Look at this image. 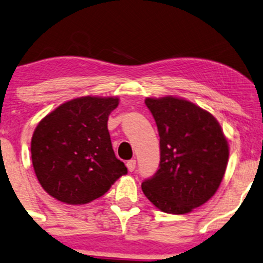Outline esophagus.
Listing matches in <instances>:
<instances>
[{
    "mask_svg": "<svg viewBox=\"0 0 263 263\" xmlns=\"http://www.w3.org/2000/svg\"><path fill=\"white\" fill-rule=\"evenodd\" d=\"M126 166H127L129 172L134 171L136 168V160H135V159H131V160H128L127 162H126Z\"/></svg>",
    "mask_w": 263,
    "mask_h": 263,
    "instance_id": "obj_1",
    "label": "esophagus"
}]
</instances>
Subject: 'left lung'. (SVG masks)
Wrapping results in <instances>:
<instances>
[{"instance_id": "left-lung-1", "label": "left lung", "mask_w": 263, "mask_h": 263, "mask_svg": "<svg viewBox=\"0 0 263 263\" xmlns=\"http://www.w3.org/2000/svg\"><path fill=\"white\" fill-rule=\"evenodd\" d=\"M160 137L159 170L142 191L159 210L188 214L220 187L229 149L220 124L194 103L176 97L147 98Z\"/></svg>"}]
</instances>
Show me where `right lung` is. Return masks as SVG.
<instances>
[{
  "instance_id": "1",
  "label": "right lung",
  "mask_w": 263,
  "mask_h": 263,
  "mask_svg": "<svg viewBox=\"0 0 263 263\" xmlns=\"http://www.w3.org/2000/svg\"><path fill=\"white\" fill-rule=\"evenodd\" d=\"M118 105L116 97H80L40 121L31 138V159L40 184L51 197L87 204L127 174L108 131L109 114Z\"/></svg>"
}]
</instances>
